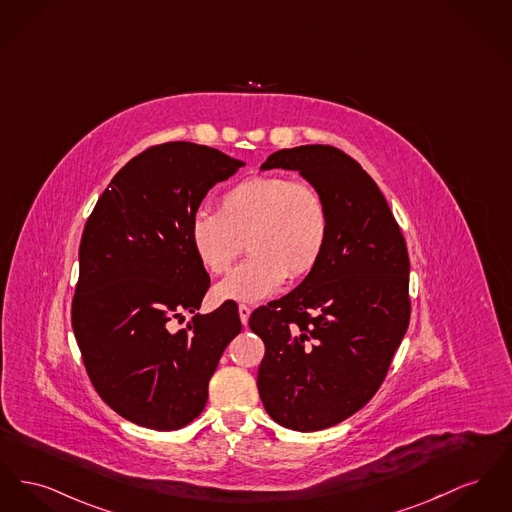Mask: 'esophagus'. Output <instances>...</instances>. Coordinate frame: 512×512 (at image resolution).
<instances>
[{
  "label": "esophagus",
  "mask_w": 512,
  "mask_h": 512,
  "mask_svg": "<svg viewBox=\"0 0 512 512\" xmlns=\"http://www.w3.org/2000/svg\"><path fill=\"white\" fill-rule=\"evenodd\" d=\"M238 311H240L241 323H243V325H247L249 315H251V309H249L247 305H240V307H238Z\"/></svg>",
  "instance_id": "1"
}]
</instances>
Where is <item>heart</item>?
Masks as SVG:
<instances>
[{"mask_svg": "<svg viewBox=\"0 0 512 512\" xmlns=\"http://www.w3.org/2000/svg\"><path fill=\"white\" fill-rule=\"evenodd\" d=\"M331 216L323 195L305 181L255 176L226 189L218 212L197 211L187 240L201 267L230 271L241 241L251 253L216 286L218 300H263L292 278L313 271L329 243Z\"/></svg>", "mask_w": 512, "mask_h": 512, "instance_id": "heart-1", "label": "heart"}]
</instances>
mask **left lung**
I'll return each mask as SVG.
<instances>
[{
    "mask_svg": "<svg viewBox=\"0 0 512 512\" xmlns=\"http://www.w3.org/2000/svg\"><path fill=\"white\" fill-rule=\"evenodd\" d=\"M294 170L325 199L331 234L319 265L253 311L265 342L257 387L272 420L319 431L350 418L381 387L410 323L406 241L377 183L329 145L272 152L261 170Z\"/></svg>",
    "mask_w": 512,
    "mask_h": 512,
    "instance_id": "obj_1",
    "label": "left lung"
}]
</instances>
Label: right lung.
<instances>
[{
    "mask_svg": "<svg viewBox=\"0 0 512 512\" xmlns=\"http://www.w3.org/2000/svg\"><path fill=\"white\" fill-rule=\"evenodd\" d=\"M241 166L187 141L151 147L121 168L87 220L71 323L94 389L125 420L156 431L191 423L240 334L234 303L197 313L211 278L187 224L209 189ZM185 310L194 319L172 332L169 321Z\"/></svg>",
    "mask_w": 512,
    "mask_h": 512,
    "instance_id": "right-lung-1",
    "label": "right lung"
}]
</instances>
